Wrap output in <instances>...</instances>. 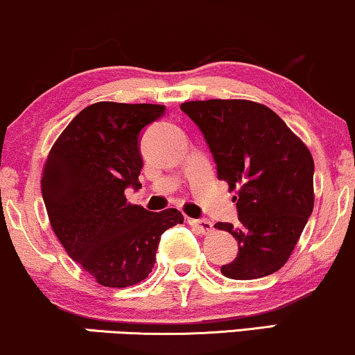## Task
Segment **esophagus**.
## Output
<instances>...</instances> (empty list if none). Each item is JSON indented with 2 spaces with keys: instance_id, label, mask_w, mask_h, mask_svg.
Here are the masks:
<instances>
[{
  "instance_id": "esophagus-1",
  "label": "esophagus",
  "mask_w": 355,
  "mask_h": 355,
  "mask_svg": "<svg viewBox=\"0 0 355 355\" xmlns=\"http://www.w3.org/2000/svg\"><path fill=\"white\" fill-rule=\"evenodd\" d=\"M189 224L194 227V229H198L200 234H211L214 230V224L211 220H205V218H189Z\"/></svg>"
}]
</instances>
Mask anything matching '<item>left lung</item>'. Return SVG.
<instances>
[{
  "mask_svg": "<svg viewBox=\"0 0 355 355\" xmlns=\"http://www.w3.org/2000/svg\"><path fill=\"white\" fill-rule=\"evenodd\" d=\"M181 110L202 131L217 178L237 189L239 224L216 225L239 243L237 258L222 265V275L255 279L275 273L313 212L314 161L308 146L277 113L250 100H196Z\"/></svg>",
  "mask_w": 355,
  "mask_h": 355,
  "instance_id": "obj_1",
  "label": "left lung"
}]
</instances>
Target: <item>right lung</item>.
I'll use <instances>...</instances> for the list:
<instances>
[{"label":"right lung","instance_id":"right-lung-1","mask_svg":"<svg viewBox=\"0 0 355 355\" xmlns=\"http://www.w3.org/2000/svg\"><path fill=\"white\" fill-rule=\"evenodd\" d=\"M164 105L98 102L84 108L51 148L41 191L52 230L67 255L97 283L126 288L155 268L161 235L184 222L178 209L130 204L139 189V133Z\"/></svg>","mask_w":355,"mask_h":355}]
</instances>
